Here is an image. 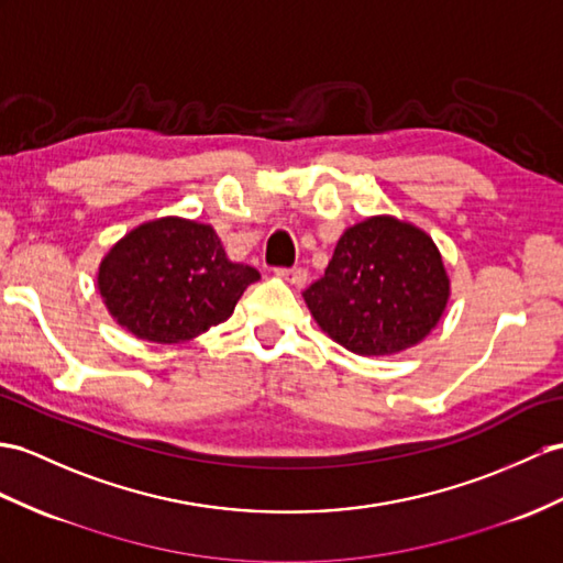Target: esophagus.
Instances as JSON below:
<instances>
[{"instance_id": "34e87169", "label": "esophagus", "mask_w": 563, "mask_h": 563, "mask_svg": "<svg viewBox=\"0 0 563 563\" xmlns=\"http://www.w3.org/2000/svg\"><path fill=\"white\" fill-rule=\"evenodd\" d=\"M277 274H279L282 279L291 282L294 286H306V282H308V269H306V267H291V269L279 267Z\"/></svg>"}]
</instances>
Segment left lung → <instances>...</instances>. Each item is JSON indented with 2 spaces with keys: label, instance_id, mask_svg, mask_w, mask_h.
<instances>
[{
  "label": "left lung",
  "instance_id": "8db88e82",
  "mask_svg": "<svg viewBox=\"0 0 563 563\" xmlns=\"http://www.w3.org/2000/svg\"><path fill=\"white\" fill-rule=\"evenodd\" d=\"M303 298L314 322L341 346L389 355L418 344L440 322L449 279L428 234L373 217L341 234L324 277Z\"/></svg>",
  "mask_w": 563,
  "mask_h": 563
}]
</instances>
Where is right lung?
I'll return each mask as SVG.
<instances>
[{"label":"right lung","mask_w":563,"mask_h":563,"mask_svg":"<svg viewBox=\"0 0 563 563\" xmlns=\"http://www.w3.org/2000/svg\"><path fill=\"white\" fill-rule=\"evenodd\" d=\"M257 279L255 267L229 263L212 227L164 217L109 251L98 286L121 327L157 344H178L224 322Z\"/></svg>","instance_id":"right-lung-1"}]
</instances>
